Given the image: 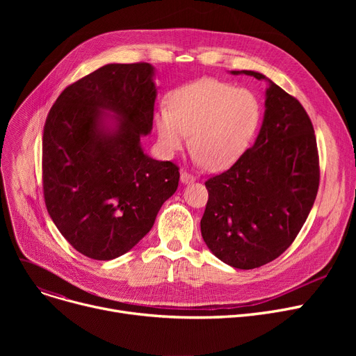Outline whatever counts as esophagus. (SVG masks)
I'll return each mask as SVG.
<instances>
[{"label": "esophagus", "mask_w": 356, "mask_h": 356, "mask_svg": "<svg viewBox=\"0 0 356 356\" xmlns=\"http://www.w3.org/2000/svg\"><path fill=\"white\" fill-rule=\"evenodd\" d=\"M195 180H196L195 176H192L189 172L181 170V173H180V181H181V183H192V181H195Z\"/></svg>", "instance_id": "esophagus-1"}]
</instances>
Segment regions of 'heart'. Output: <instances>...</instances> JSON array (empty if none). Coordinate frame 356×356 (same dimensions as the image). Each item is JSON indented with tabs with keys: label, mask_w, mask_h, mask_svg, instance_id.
Returning <instances> with one entry per match:
<instances>
[{
	"label": "heart",
	"mask_w": 356,
	"mask_h": 356,
	"mask_svg": "<svg viewBox=\"0 0 356 356\" xmlns=\"http://www.w3.org/2000/svg\"><path fill=\"white\" fill-rule=\"evenodd\" d=\"M170 106L156 114L163 152H180L192 134L196 161L211 170L227 168L244 154L263 118L255 93L213 79L181 86L172 95Z\"/></svg>",
	"instance_id": "1"
}]
</instances>
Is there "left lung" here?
<instances>
[{"label":"left lung","mask_w":356,"mask_h":356,"mask_svg":"<svg viewBox=\"0 0 356 356\" xmlns=\"http://www.w3.org/2000/svg\"><path fill=\"white\" fill-rule=\"evenodd\" d=\"M267 79L252 70H232ZM252 147L204 181L209 192L200 231L223 263L252 270L282 255L300 232L319 189V153L303 105L273 83Z\"/></svg>","instance_id":"1"}]
</instances>
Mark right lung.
Instances as JSON below:
<instances>
[{"label": "right lung", "mask_w": 356, "mask_h": 356, "mask_svg": "<svg viewBox=\"0 0 356 356\" xmlns=\"http://www.w3.org/2000/svg\"><path fill=\"white\" fill-rule=\"evenodd\" d=\"M149 63H112L69 85L43 129L44 203L69 244L108 261L129 251L153 228L179 186V167L144 154L153 128L156 85ZM117 113L105 129L103 109Z\"/></svg>", "instance_id": "obj_1"}]
</instances>
